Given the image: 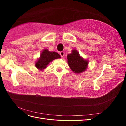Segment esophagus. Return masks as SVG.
I'll list each match as a JSON object with an SVG mask.
<instances>
[{"label":"esophagus","mask_w":126,"mask_h":126,"mask_svg":"<svg viewBox=\"0 0 126 126\" xmlns=\"http://www.w3.org/2000/svg\"><path fill=\"white\" fill-rule=\"evenodd\" d=\"M59 54H60L61 57H62V58H63V57L64 56V52L63 51H61V52H60Z\"/></svg>","instance_id":"1"}]
</instances>
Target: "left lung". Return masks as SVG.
Listing matches in <instances>:
<instances>
[{"mask_svg":"<svg viewBox=\"0 0 126 126\" xmlns=\"http://www.w3.org/2000/svg\"><path fill=\"white\" fill-rule=\"evenodd\" d=\"M67 59L69 67L75 73L82 72L87 68L88 62L81 58L77 50H72L71 54L67 55Z\"/></svg>","mask_w":126,"mask_h":126,"instance_id":"obj_1","label":"left lung"}]
</instances>
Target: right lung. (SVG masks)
I'll list each match as a JSON object with an SVG mask.
<instances>
[{"label": "right lung", "instance_id": "1", "mask_svg": "<svg viewBox=\"0 0 126 126\" xmlns=\"http://www.w3.org/2000/svg\"><path fill=\"white\" fill-rule=\"evenodd\" d=\"M60 56L57 52H50L48 49H45L40 55V58L36 62V67L38 69L42 70L46 68L48 64L53 60L60 58Z\"/></svg>", "mask_w": 126, "mask_h": 126}]
</instances>
